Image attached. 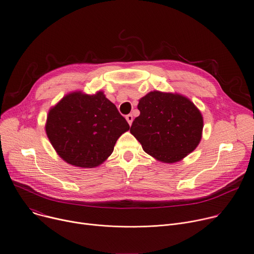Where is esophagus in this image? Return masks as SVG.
<instances>
[{"label": "esophagus", "mask_w": 254, "mask_h": 254, "mask_svg": "<svg viewBox=\"0 0 254 254\" xmlns=\"http://www.w3.org/2000/svg\"><path fill=\"white\" fill-rule=\"evenodd\" d=\"M126 120L127 121L128 125L130 126V125H131V123H132V120H133V119H132V115H131V114H127V117H126Z\"/></svg>", "instance_id": "34e87169"}]
</instances>
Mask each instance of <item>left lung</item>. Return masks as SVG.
Masks as SVG:
<instances>
[{
	"mask_svg": "<svg viewBox=\"0 0 254 254\" xmlns=\"http://www.w3.org/2000/svg\"><path fill=\"white\" fill-rule=\"evenodd\" d=\"M137 109L141 113L132 122L130 132L149 155L174 163L197 147L202 117L187 97L153 91L140 100Z\"/></svg>",
	"mask_w": 254,
	"mask_h": 254,
	"instance_id": "1",
	"label": "left lung"
}]
</instances>
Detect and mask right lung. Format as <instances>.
Listing matches in <instances>:
<instances>
[{
    "instance_id": "right-lung-1",
    "label": "right lung",
    "mask_w": 254,
    "mask_h": 254,
    "mask_svg": "<svg viewBox=\"0 0 254 254\" xmlns=\"http://www.w3.org/2000/svg\"><path fill=\"white\" fill-rule=\"evenodd\" d=\"M128 128L126 119L102 92L64 96L50 110L45 127L57 153L68 164L83 168L101 164Z\"/></svg>"
}]
</instances>
